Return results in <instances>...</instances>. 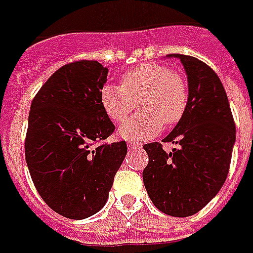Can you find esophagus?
<instances>
[{"instance_id": "1", "label": "esophagus", "mask_w": 253, "mask_h": 253, "mask_svg": "<svg viewBox=\"0 0 253 253\" xmlns=\"http://www.w3.org/2000/svg\"><path fill=\"white\" fill-rule=\"evenodd\" d=\"M128 148L130 149H141L142 148V143L135 142V141H130V142H128Z\"/></svg>"}]
</instances>
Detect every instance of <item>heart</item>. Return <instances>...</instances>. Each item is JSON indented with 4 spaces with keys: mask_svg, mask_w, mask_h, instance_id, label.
<instances>
[{
    "mask_svg": "<svg viewBox=\"0 0 253 253\" xmlns=\"http://www.w3.org/2000/svg\"><path fill=\"white\" fill-rule=\"evenodd\" d=\"M101 105L116 123L123 122L139 100L141 114L127 119L119 132L127 139H145L159 134L163 123L173 126L180 121L188 104V88L181 76L159 63H141L123 74L122 85L105 84Z\"/></svg>",
    "mask_w": 253,
    "mask_h": 253,
    "instance_id": "obj_1",
    "label": "heart"
}]
</instances>
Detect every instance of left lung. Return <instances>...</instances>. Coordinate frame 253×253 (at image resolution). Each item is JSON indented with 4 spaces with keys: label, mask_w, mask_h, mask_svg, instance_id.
Here are the masks:
<instances>
[{
    "label": "left lung",
    "mask_w": 253,
    "mask_h": 253,
    "mask_svg": "<svg viewBox=\"0 0 253 253\" xmlns=\"http://www.w3.org/2000/svg\"><path fill=\"white\" fill-rule=\"evenodd\" d=\"M186 69V112L163 142L177 143L167 153L160 142L143 145L149 163L142 177L160 211L190 217L201 211L226 180L236 126L228 96L215 72L198 58L173 54Z\"/></svg>",
    "instance_id": "1"
}]
</instances>
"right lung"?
<instances>
[{
	"instance_id": "right-lung-1",
	"label": "right lung",
	"mask_w": 253,
	"mask_h": 253,
	"mask_svg": "<svg viewBox=\"0 0 253 253\" xmlns=\"http://www.w3.org/2000/svg\"><path fill=\"white\" fill-rule=\"evenodd\" d=\"M108 69L97 61L63 65L32 100L25 161L36 191L63 217L84 219L104 206L126 157V141L101 105Z\"/></svg>"
}]
</instances>
